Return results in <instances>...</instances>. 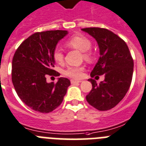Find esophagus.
<instances>
[{"mask_svg": "<svg viewBox=\"0 0 146 146\" xmlns=\"http://www.w3.org/2000/svg\"><path fill=\"white\" fill-rule=\"evenodd\" d=\"M70 82H71V84H76V83H80V82H82V81H78V80H73V79H72V80H70Z\"/></svg>", "mask_w": 146, "mask_h": 146, "instance_id": "1", "label": "esophagus"}]
</instances>
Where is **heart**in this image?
Listing matches in <instances>:
<instances>
[{
    "label": "heart",
    "instance_id": "obj_1",
    "mask_svg": "<svg viewBox=\"0 0 146 146\" xmlns=\"http://www.w3.org/2000/svg\"><path fill=\"white\" fill-rule=\"evenodd\" d=\"M65 45L70 48L76 49L82 52V56L84 60L91 61L92 59V53L90 49L92 46L90 40L84 35H76L67 41ZM53 58L58 64H62L64 62V54L60 49H56L53 53ZM83 67H68L64 70V74L70 78L78 79L83 76Z\"/></svg>",
    "mask_w": 146,
    "mask_h": 146
}]
</instances>
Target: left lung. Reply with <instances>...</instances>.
Returning <instances> with one entry per match:
<instances>
[{
    "label": "left lung",
    "instance_id": "left-lung-1",
    "mask_svg": "<svg viewBox=\"0 0 146 146\" xmlns=\"http://www.w3.org/2000/svg\"><path fill=\"white\" fill-rule=\"evenodd\" d=\"M97 41L100 58L91 72V77L105 75L104 82L97 84L90 78L92 90L86 96L87 102L100 111L115 107L126 96L132 79L134 61L126 43L120 36L103 28H85Z\"/></svg>",
    "mask_w": 146,
    "mask_h": 146
}]
</instances>
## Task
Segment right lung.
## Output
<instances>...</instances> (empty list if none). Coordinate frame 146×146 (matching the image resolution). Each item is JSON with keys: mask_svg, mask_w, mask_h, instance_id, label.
<instances>
[{"mask_svg": "<svg viewBox=\"0 0 146 146\" xmlns=\"http://www.w3.org/2000/svg\"><path fill=\"white\" fill-rule=\"evenodd\" d=\"M67 34L62 30L35 33L20 44L14 54V87L21 101L35 111L48 113L57 108L70 84L64 77L59 78L56 83L46 82L48 76L60 75L53 69V53L58 42Z\"/></svg>", "mask_w": 146, "mask_h": 146, "instance_id": "add662e5", "label": "right lung"}]
</instances>
